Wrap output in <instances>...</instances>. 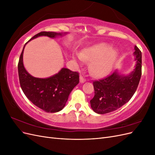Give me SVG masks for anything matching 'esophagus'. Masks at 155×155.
I'll use <instances>...</instances> for the list:
<instances>
[{
  "instance_id": "obj_1",
  "label": "esophagus",
  "mask_w": 155,
  "mask_h": 155,
  "mask_svg": "<svg viewBox=\"0 0 155 155\" xmlns=\"http://www.w3.org/2000/svg\"><path fill=\"white\" fill-rule=\"evenodd\" d=\"M79 81H80L81 83H83L86 81V80H85V79L82 76H80V77H79Z\"/></svg>"
}]
</instances>
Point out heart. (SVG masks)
<instances>
[{
    "label": "heart",
    "mask_w": 155,
    "mask_h": 155,
    "mask_svg": "<svg viewBox=\"0 0 155 155\" xmlns=\"http://www.w3.org/2000/svg\"><path fill=\"white\" fill-rule=\"evenodd\" d=\"M118 52L107 44L100 43L84 50L81 53L75 54L74 59L83 61L84 59L92 61L90 64L91 72L97 77L109 74L118 59Z\"/></svg>",
    "instance_id": "b5f03b06"
}]
</instances>
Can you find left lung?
I'll list each match as a JSON object with an SVG mask.
<instances>
[{
  "instance_id": "1",
  "label": "left lung",
  "mask_w": 155,
  "mask_h": 155,
  "mask_svg": "<svg viewBox=\"0 0 155 155\" xmlns=\"http://www.w3.org/2000/svg\"><path fill=\"white\" fill-rule=\"evenodd\" d=\"M133 54L136 64L132 72L124 75L116 70L107 78L93 82L94 96L90 103L97 114H104L118 109L134 95L142 76V52L137 46Z\"/></svg>"
}]
</instances>
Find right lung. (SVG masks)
Masks as SVG:
<instances>
[{
	"label": "right lung",
	"mask_w": 155,
	"mask_h": 155,
	"mask_svg": "<svg viewBox=\"0 0 155 155\" xmlns=\"http://www.w3.org/2000/svg\"><path fill=\"white\" fill-rule=\"evenodd\" d=\"M67 33L42 31L34 35L25 45L18 63L20 85L25 96L33 104L46 112H57L66 105L70 93L79 81V74L62 68L59 72L46 78L32 76L26 71L23 64V53L26 45L40 36L50 38L63 37Z\"/></svg>",
	"instance_id": "1"
}]
</instances>
